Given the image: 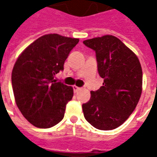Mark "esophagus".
<instances>
[{
	"instance_id": "1",
	"label": "esophagus",
	"mask_w": 157,
	"mask_h": 157,
	"mask_svg": "<svg viewBox=\"0 0 157 157\" xmlns=\"http://www.w3.org/2000/svg\"><path fill=\"white\" fill-rule=\"evenodd\" d=\"M72 88H73V91H74V93H78L81 88L80 87H78V86H72Z\"/></svg>"
}]
</instances>
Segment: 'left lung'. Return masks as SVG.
<instances>
[{
  "mask_svg": "<svg viewBox=\"0 0 157 157\" xmlns=\"http://www.w3.org/2000/svg\"><path fill=\"white\" fill-rule=\"evenodd\" d=\"M83 44L96 53L103 86L82 105L86 120L100 130L120 127L134 112L142 94V70L136 55L117 37L106 35Z\"/></svg>",
  "mask_w": 157,
  "mask_h": 157,
  "instance_id": "left-lung-1",
  "label": "left lung"
}]
</instances>
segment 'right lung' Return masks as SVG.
<instances>
[{
	"instance_id": "add662e5",
	"label": "right lung",
	"mask_w": 157,
	"mask_h": 157,
	"mask_svg": "<svg viewBox=\"0 0 157 157\" xmlns=\"http://www.w3.org/2000/svg\"><path fill=\"white\" fill-rule=\"evenodd\" d=\"M79 40L49 34L29 45L16 60L12 71L15 102L29 122L49 128L63 120L73 89L54 79Z\"/></svg>"
}]
</instances>
